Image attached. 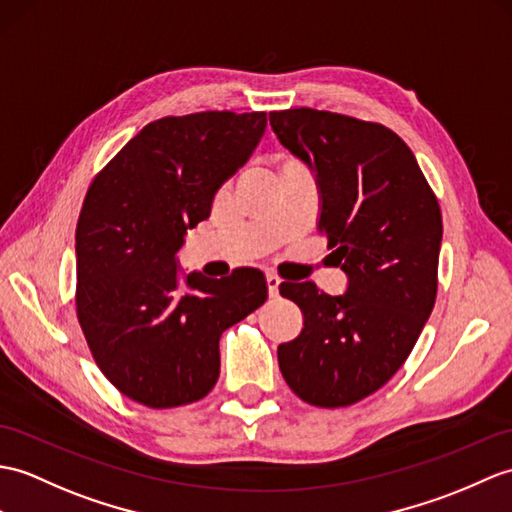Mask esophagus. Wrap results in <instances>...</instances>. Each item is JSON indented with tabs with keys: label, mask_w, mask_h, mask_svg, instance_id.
<instances>
[{
	"label": "esophagus",
	"mask_w": 512,
	"mask_h": 512,
	"mask_svg": "<svg viewBox=\"0 0 512 512\" xmlns=\"http://www.w3.org/2000/svg\"><path fill=\"white\" fill-rule=\"evenodd\" d=\"M266 285H268V294H270V296H277V294H279L281 279H279L277 275H266Z\"/></svg>",
	"instance_id": "esophagus-1"
}]
</instances>
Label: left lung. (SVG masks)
Segmentation results:
<instances>
[{
	"label": "left lung",
	"instance_id": "1",
	"mask_svg": "<svg viewBox=\"0 0 512 512\" xmlns=\"http://www.w3.org/2000/svg\"><path fill=\"white\" fill-rule=\"evenodd\" d=\"M283 148L316 178L318 229L349 283H281L303 329L279 344V368L303 401L340 408L373 395L406 362L430 318L443 240L441 207L412 150L390 128L316 111H272Z\"/></svg>",
	"mask_w": 512,
	"mask_h": 512
}]
</instances>
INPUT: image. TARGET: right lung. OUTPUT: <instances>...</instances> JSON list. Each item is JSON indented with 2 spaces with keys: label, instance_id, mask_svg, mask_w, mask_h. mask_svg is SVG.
Returning <instances> with one entry per match:
<instances>
[{
  "label": "right lung",
  "instance_id": "add662e5",
  "mask_svg": "<svg viewBox=\"0 0 512 512\" xmlns=\"http://www.w3.org/2000/svg\"><path fill=\"white\" fill-rule=\"evenodd\" d=\"M266 113L150 122L95 176L76 227V310L104 377L148 408L198 401L220 375V336L268 299L264 272L178 268L185 235L251 157Z\"/></svg>",
  "mask_w": 512,
  "mask_h": 512
}]
</instances>
